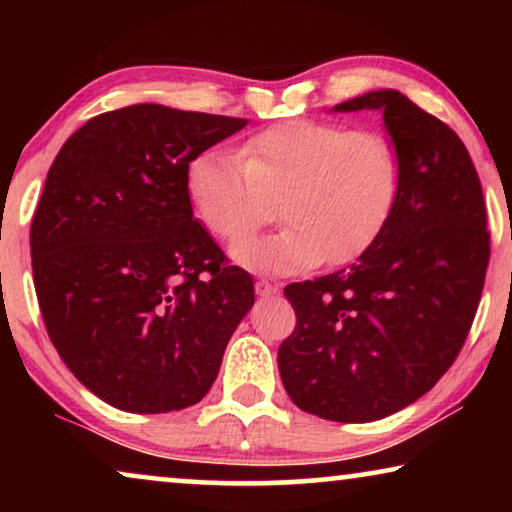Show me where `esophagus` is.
Returning a JSON list of instances; mask_svg holds the SVG:
<instances>
[{"label":"esophagus","mask_w":512,"mask_h":512,"mask_svg":"<svg viewBox=\"0 0 512 512\" xmlns=\"http://www.w3.org/2000/svg\"><path fill=\"white\" fill-rule=\"evenodd\" d=\"M277 291H279V286L268 282V279H258V282H256V293H258V296H261V298L275 296Z\"/></svg>","instance_id":"obj_1"}]
</instances>
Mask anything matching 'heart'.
Returning <instances> with one entry per match:
<instances>
[{
	"mask_svg": "<svg viewBox=\"0 0 512 512\" xmlns=\"http://www.w3.org/2000/svg\"><path fill=\"white\" fill-rule=\"evenodd\" d=\"M398 186L401 163L382 132L310 118L256 132L240 156L200 151L186 167L193 212L221 242H241L283 200L279 234L233 249L237 263L277 275L359 261L387 230Z\"/></svg>",
	"mask_w": 512,
	"mask_h": 512,
	"instance_id": "1",
	"label": "heart"
}]
</instances>
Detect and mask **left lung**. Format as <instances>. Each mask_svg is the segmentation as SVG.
I'll return each mask as SVG.
<instances>
[{
  "label": "left lung",
  "instance_id": "1",
  "mask_svg": "<svg viewBox=\"0 0 512 512\" xmlns=\"http://www.w3.org/2000/svg\"><path fill=\"white\" fill-rule=\"evenodd\" d=\"M380 109L401 163L396 209L359 261L289 284L296 328L279 345L286 394L331 422H375L424 396L464 347L489 263L487 207L450 125L398 90L335 111Z\"/></svg>",
  "mask_w": 512,
  "mask_h": 512
}]
</instances>
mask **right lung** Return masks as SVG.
Listing matches in <instances>:
<instances>
[{"label":"right lung","mask_w":512,"mask_h":512,"mask_svg":"<svg viewBox=\"0 0 512 512\" xmlns=\"http://www.w3.org/2000/svg\"><path fill=\"white\" fill-rule=\"evenodd\" d=\"M244 118L132 104L62 144L30 228L48 338L104 403L156 415L202 401L254 305L186 193V167Z\"/></svg>","instance_id":"obj_1"}]
</instances>
